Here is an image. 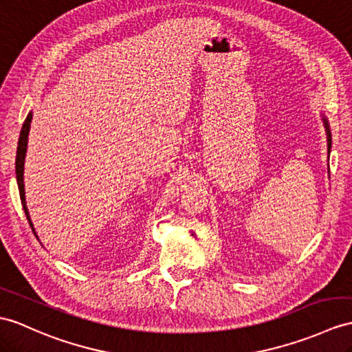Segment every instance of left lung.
<instances>
[{"label":"left lung","instance_id":"1","mask_svg":"<svg viewBox=\"0 0 352 352\" xmlns=\"http://www.w3.org/2000/svg\"><path fill=\"white\" fill-rule=\"evenodd\" d=\"M322 121H324V125H325V131H327V146H329V153H330V149H331V134H330L329 121H327V118H325L324 115H322Z\"/></svg>","mask_w":352,"mask_h":352}]
</instances>
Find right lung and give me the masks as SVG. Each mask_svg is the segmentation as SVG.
<instances>
[{
  "mask_svg": "<svg viewBox=\"0 0 352 352\" xmlns=\"http://www.w3.org/2000/svg\"><path fill=\"white\" fill-rule=\"evenodd\" d=\"M31 119L32 113L30 111L27 119L22 125L21 135H19V143H18V152H16V179H18V186H19V194H21V201L23 206L25 215H27V219L30 222V226L36 234V230H34V226L30 218L28 208H27V201H25V186H23V164H25V153H27V146H28V134H30V126H31Z\"/></svg>",
  "mask_w": 352,
  "mask_h": 352,
  "instance_id": "right-lung-1",
  "label": "right lung"
}]
</instances>
